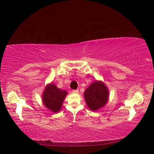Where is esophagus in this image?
Wrapping results in <instances>:
<instances>
[{
	"mask_svg": "<svg viewBox=\"0 0 154 154\" xmlns=\"http://www.w3.org/2000/svg\"><path fill=\"white\" fill-rule=\"evenodd\" d=\"M72 92H73V93H78V92H79V90H72Z\"/></svg>",
	"mask_w": 154,
	"mask_h": 154,
	"instance_id": "34e87169",
	"label": "esophagus"
}]
</instances>
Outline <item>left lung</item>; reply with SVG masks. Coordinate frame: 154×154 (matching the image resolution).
Listing matches in <instances>:
<instances>
[{
    "mask_svg": "<svg viewBox=\"0 0 154 154\" xmlns=\"http://www.w3.org/2000/svg\"><path fill=\"white\" fill-rule=\"evenodd\" d=\"M84 97L88 107L91 110L96 111L107 102L108 89L103 82L96 81L85 90Z\"/></svg>",
    "mask_w": 154,
    "mask_h": 154,
    "instance_id": "obj_1",
    "label": "left lung"
}]
</instances>
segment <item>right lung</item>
<instances>
[{"mask_svg":"<svg viewBox=\"0 0 154 154\" xmlns=\"http://www.w3.org/2000/svg\"><path fill=\"white\" fill-rule=\"evenodd\" d=\"M67 92L58 89L54 84L48 85L43 94V102L47 108L53 112H58L61 109Z\"/></svg>","mask_w":154,"mask_h":154,"instance_id":"right-lung-1","label":"right lung"}]
</instances>
